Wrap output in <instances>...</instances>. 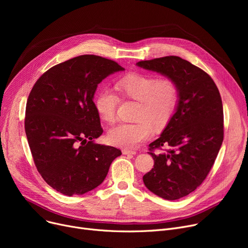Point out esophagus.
Wrapping results in <instances>:
<instances>
[{
  "mask_svg": "<svg viewBox=\"0 0 248 248\" xmlns=\"http://www.w3.org/2000/svg\"><path fill=\"white\" fill-rule=\"evenodd\" d=\"M123 154L124 155H136L137 152L134 150H129V149H124L123 150Z\"/></svg>",
  "mask_w": 248,
  "mask_h": 248,
  "instance_id": "esophagus-1",
  "label": "esophagus"
}]
</instances>
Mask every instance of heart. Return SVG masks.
Segmentation results:
<instances>
[{
  "instance_id": "b5f03b06",
  "label": "heart",
  "mask_w": 248,
  "mask_h": 248,
  "mask_svg": "<svg viewBox=\"0 0 248 248\" xmlns=\"http://www.w3.org/2000/svg\"><path fill=\"white\" fill-rule=\"evenodd\" d=\"M115 88L124 98L139 101L134 123H121L109 129L108 139L114 146L135 148L148 140L153 134V125L162 126L174 113L179 93L176 83L153 75L131 73L123 76L115 83ZM120 98L109 88L100 89L94 99V106L100 119L112 123L115 119Z\"/></svg>"
}]
</instances>
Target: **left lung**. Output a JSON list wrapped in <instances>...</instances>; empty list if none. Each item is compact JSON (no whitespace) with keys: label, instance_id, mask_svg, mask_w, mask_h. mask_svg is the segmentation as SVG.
I'll return each instance as SVG.
<instances>
[{"label":"left lung","instance_id":"obj_1","mask_svg":"<svg viewBox=\"0 0 248 248\" xmlns=\"http://www.w3.org/2000/svg\"><path fill=\"white\" fill-rule=\"evenodd\" d=\"M139 67L173 80L179 93L175 113L160 138L150 144L154 168L142 180L166 200L196 190L210 172L223 141V106L212 78L178 56L140 61ZM168 146L164 153L154 152Z\"/></svg>","mask_w":248,"mask_h":248}]
</instances>
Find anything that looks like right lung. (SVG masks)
<instances>
[{
    "mask_svg": "<svg viewBox=\"0 0 248 248\" xmlns=\"http://www.w3.org/2000/svg\"><path fill=\"white\" fill-rule=\"evenodd\" d=\"M115 61L81 55L47 70L26 104L25 132L38 172L57 192L73 196L99 186L121 150L95 144L103 133L93 97Z\"/></svg>",
    "mask_w": 248,
    "mask_h": 248,
    "instance_id": "right-lung-1",
    "label": "right lung"
}]
</instances>
